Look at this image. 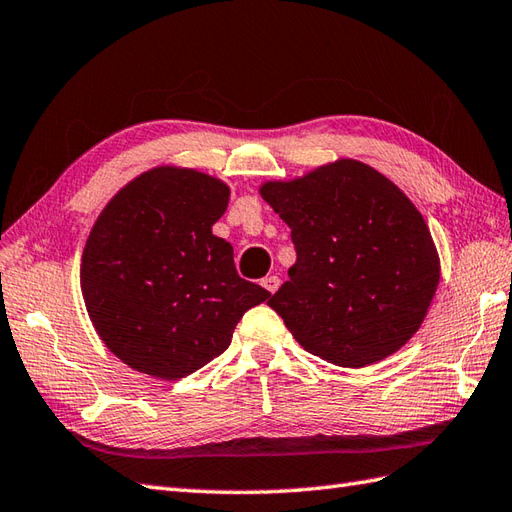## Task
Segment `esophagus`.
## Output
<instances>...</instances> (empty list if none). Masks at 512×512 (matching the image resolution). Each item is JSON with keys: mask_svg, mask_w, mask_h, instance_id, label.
Masks as SVG:
<instances>
[{"mask_svg": "<svg viewBox=\"0 0 512 512\" xmlns=\"http://www.w3.org/2000/svg\"><path fill=\"white\" fill-rule=\"evenodd\" d=\"M261 285H264V288L270 292V294H275L277 290H279V285H281V279L277 277V275H270V277H266L264 281H261Z\"/></svg>", "mask_w": 512, "mask_h": 512, "instance_id": "obj_1", "label": "esophagus"}]
</instances>
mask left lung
Here are the masks:
<instances>
[{"label": "left lung", "instance_id": "8db88e82", "mask_svg": "<svg viewBox=\"0 0 512 512\" xmlns=\"http://www.w3.org/2000/svg\"><path fill=\"white\" fill-rule=\"evenodd\" d=\"M261 196L292 229L296 264L268 305L305 351L362 368L417 334L441 266L430 229L371 165L342 159Z\"/></svg>", "mask_w": 512, "mask_h": 512}]
</instances>
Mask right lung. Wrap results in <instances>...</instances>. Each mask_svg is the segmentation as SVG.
Returning <instances> with one entry per match:
<instances>
[{
    "mask_svg": "<svg viewBox=\"0 0 512 512\" xmlns=\"http://www.w3.org/2000/svg\"><path fill=\"white\" fill-rule=\"evenodd\" d=\"M229 187L194 170L154 168L100 213L82 253L87 312L117 358L181 379L229 349L233 329L270 292L237 275L213 235Z\"/></svg>",
    "mask_w": 512,
    "mask_h": 512,
    "instance_id": "add662e5",
    "label": "right lung"
}]
</instances>
